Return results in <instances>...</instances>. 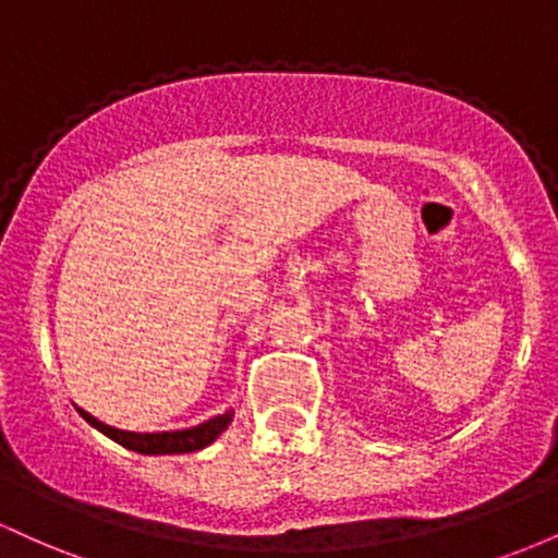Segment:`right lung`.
<instances>
[{
	"label": "right lung",
	"mask_w": 558,
	"mask_h": 558,
	"mask_svg": "<svg viewBox=\"0 0 558 558\" xmlns=\"http://www.w3.org/2000/svg\"><path fill=\"white\" fill-rule=\"evenodd\" d=\"M78 414L88 422V425L96 427V430L105 433L107 438H112L114 444L131 448V451L136 453H149V457L151 453H155V457L157 453H191V451H198V448H207L217 435L226 430L230 420H233V409H228V412L217 414V417L202 422V425L196 427H189V430L128 433V430H118V427L105 425V422L92 417V414L83 412V409H78Z\"/></svg>",
	"instance_id": "1"
}]
</instances>
